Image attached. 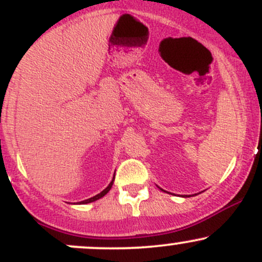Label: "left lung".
<instances>
[{"mask_svg": "<svg viewBox=\"0 0 262 262\" xmlns=\"http://www.w3.org/2000/svg\"><path fill=\"white\" fill-rule=\"evenodd\" d=\"M186 197H187V196H186Z\"/></svg>", "mask_w": 262, "mask_h": 262, "instance_id": "1", "label": "left lung"}]
</instances>
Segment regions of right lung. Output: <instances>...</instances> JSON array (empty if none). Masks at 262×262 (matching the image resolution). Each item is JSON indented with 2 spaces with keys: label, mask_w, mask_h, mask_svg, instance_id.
I'll return each instance as SVG.
<instances>
[{
  "label": "right lung",
  "mask_w": 262,
  "mask_h": 262,
  "mask_svg": "<svg viewBox=\"0 0 262 262\" xmlns=\"http://www.w3.org/2000/svg\"><path fill=\"white\" fill-rule=\"evenodd\" d=\"M113 181H114V177H113V180H112V181H111V183H110V185H108V186H107V187L103 189V191H102V192H100V193H98V194H96V196H93V197H91V198H89V200H85V201H81V202H79V204H87V203H91V202H95V201L100 200V198H102V197H103V196H106V194L108 193V192H110V189H111V188H112Z\"/></svg>",
  "instance_id": "right-lung-1"
}]
</instances>
